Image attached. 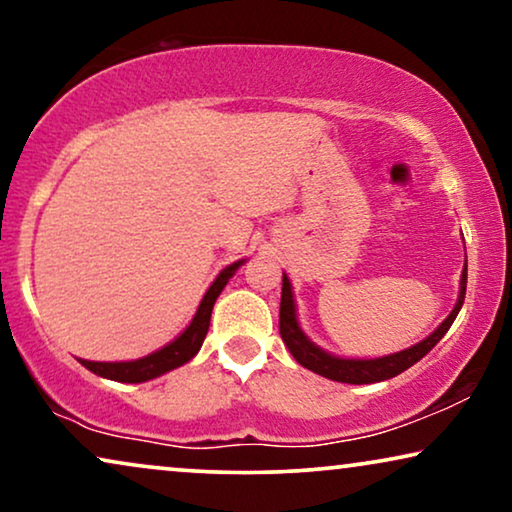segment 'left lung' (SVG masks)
<instances>
[{"mask_svg":"<svg viewBox=\"0 0 512 512\" xmlns=\"http://www.w3.org/2000/svg\"><path fill=\"white\" fill-rule=\"evenodd\" d=\"M464 298H466V265H464V270H461L457 305H454V310L447 314V319L431 335H426V338L419 340L417 345L401 349V352L387 354V356H377V359H345V356H335L331 352H326V349L314 345V342L307 338L303 328H300V321H298L291 279L286 277V272H284L282 275V303H279V333H282L284 345L289 347L293 359H296L300 366L312 370V373H317L333 382L373 384V382L391 380V377L401 375L403 370L415 366L419 359H424V356L438 345L440 338L450 331V326L454 324V319H457L461 305H464Z\"/></svg>","mask_w":512,"mask_h":512,"instance_id":"obj_1","label":"left lung"}]
</instances>
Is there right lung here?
<instances>
[{"label": "right lung", "mask_w": 512, "mask_h": 512, "mask_svg": "<svg viewBox=\"0 0 512 512\" xmlns=\"http://www.w3.org/2000/svg\"><path fill=\"white\" fill-rule=\"evenodd\" d=\"M247 263V258L242 261H235L223 268L216 279L209 286L205 296H202L198 312L193 314L191 324H188L184 331H181L177 338L172 342H167L165 347L156 349V352L142 356V359L135 361H86L79 359L81 366H86L90 373L107 377V380L114 382H128V384H139V382H149L153 377H160L170 370L184 366L193 359L195 354L200 352L202 342H205V335L209 331V319H212V310L216 298L221 296L223 286L228 284V279L240 270V265Z\"/></svg>", "instance_id": "obj_1"}]
</instances>
